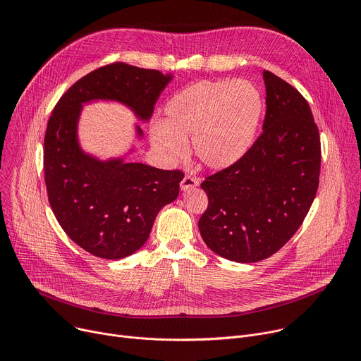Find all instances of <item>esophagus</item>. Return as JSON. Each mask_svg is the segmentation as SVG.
<instances>
[{"label": "esophagus", "mask_w": 361, "mask_h": 361, "mask_svg": "<svg viewBox=\"0 0 361 361\" xmlns=\"http://www.w3.org/2000/svg\"><path fill=\"white\" fill-rule=\"evenodd\" d=\"M198 184H200V181H198L197 178L190 177V176H185V177L183 178V181H181V190H183V191H187V190H191V188L197 187Z\"/></svg>", "instance_id": "esophagus-1"}]
</instances>
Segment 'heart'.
Wrapping results in <instances>:
<instances>
[{"label": "heart", "mask_w": 361, "mask_h": 361, "mask_svg": "<svg viewBox=\"0 0 361 361\" xmlns=\"http://www.w3.org/2000/svg\"><path fill=\"white\" fill-rule=\"evenodd\" d=\"M263 97L247 80L198 81L177 91L164 107V123L149 128V140L164 160L187 154V140L198 161L223 171L251 149L263 116Z\"/></svg>", "instance_id": "b5f03b06"}]
</instances>
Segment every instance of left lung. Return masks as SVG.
Instances as JSON below:
<instances>
[{"instance_id": "8db88e82", "label": "left lung", "mask_w": 361, "mask_h": 361, "mask_svg": "<svg viewBox=\"0 0 361 361\" xmlns=\"http://www.w3.org/2000/svg\"><path fill=\"white\" fill-rule=\"evenodd\" d=\"M263 133L235 166L201 183L209 207L198 220L207 247L230 262L255 263L298 230L319 188V128L304 97L263 71Z\"/></svg>"}]
</instances>
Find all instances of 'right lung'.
<instances>
[{
	"label": "right lung",
	"mask_w": 361,
	"mask_h": 361,
	"mask_svg": "<svg viewBox=\"0 0 361 361\" xmlns=\"http://www.w3.org/2000/svg\"><path fill=\"white\" fill-rule=\"evenodd\" d=\"M174 74L116 63L78 80L60 98L47 124L44 177L48 201L67 235L90 254L120 260L140 250L164 205L178 197L184 174L127 161L144 134L120 156L102 160L82 148L80 120L85 104L111 101L137 121H149Z\"/></svg>",
	"instance_id": "1"
}]
</instances>
